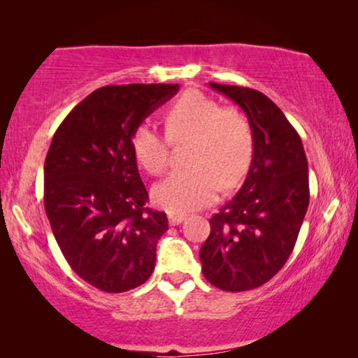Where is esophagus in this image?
Wrapping results in <instances>:
<instances>
[{
    "label": "esophagus",
    "mask_w": 358,
    "mask_h": 358,
    "mask_svg": "<svg viewBox=\"0 0 358 358\" xmlns=\"http://www.w3.org/2000/svg\"><path fill=\"white\" fill-rule=\"evenodd\" d=\"M169 224L171 227H176V224H179V223H182L184 220H185V215H176V213H171L169 215Z\"/></svg>",
    "instance_id": "34e87169"
}]
</instances>
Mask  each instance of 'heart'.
<instances>
[{"mask_svg":"<svg viewBox=\"0 0 358 358\" xmlns=\"http://www.w3.org/2000/svg\"><path fill=\"white\" fill-rule=\"evenodd\" d=\"M166 136L148 124L131 134V151L146 173L159 176L169 161L171 143L189 141L185 163L153 189V200L169 213L185 215L207 207L222 184L234 187L251 168L254 131L248 117L222 107L199 91H185L164 112Z\"/></svg>","mask_w":358,"mask_h":358,"instance_id":"obj_1","label":"heart"}]
</instances>
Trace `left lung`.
<instances>
[{"mask_svg": "<svg viewBox=\"0 0 358 358\" xmlns=\"http://www.w3.org/2000/svg\"><path fill=\"white\" fill-rule=\"evenodd\" d=\"M210 86L248 115L254 156L243 187L210 218L200 262L205 278L220 290H252L271 280L295 248L310 203L308 161L300 135L266 94Z\"/></svg>", "mask_w": 358, "mask_h": 358, "instance_id": "obj_1", "label": "left lung"}]
</instances>
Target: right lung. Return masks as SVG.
Segmentation results:
<instances>
[{"label": "right lung", "instance_id": "obj_1", "mask_svg": "<svg viewBox=\"0 0 358 358\" xmlns=\"http://www.w3.org/2000/svg\"><path fill=\"white\" fill-rule=\"evenodd\" d=\"M178 85L104 86L65 117L43 164V205L70 267L106 293L140 287L155 271L168 217L146 207L131 134Z\"/></svg>", "mask_w": 358, "mask_h": 358}]
</instances>
